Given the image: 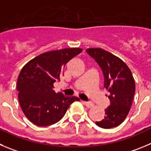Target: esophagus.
<instances>
[{"mask_svg": "<svg viewBox=\"0 0 151 151\" xmlns=\"http://www.w3.org/2000/svg\"><path fill=\"white\" fill-rule=\"evenodd\" d=\"M83 105H85L86 107L88 108H91L93 106H94V104H93V103H91V102H86V101H83Z\"/></svg>", "mask_w": 151, "mask_h": 151, "instance_id": "34e87169", "label": "esophagus"}]
</instances>
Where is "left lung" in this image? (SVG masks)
Here are the masks:
<instances>
[{
	"label": "left lung",
	"mask_w": 151,
	"mask_h": 151,
	"mask_svg": "<svg viewBox=\"0 0 151 151\" xmlns=\"http://www.w3.org/2000/svg\"><path fill=\"white\" fill-rule=\"evenodd\" d=\"M86 52L101 68L104 88L109 92L110 105L105 109L104 119L95 124L104 129L120 125L127 116L133 104L136 84L126 63L119 57L102 48H88Z\"/></svg>",
	"instance_id": "left-lung-1"
}]
</instances>
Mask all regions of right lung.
Masks as SVG:
<instances>
[{"label": "right lung", "mask_w": 151, "mask_h": 151, "mask_svg": "<svg viewBox=\"0 0 151 151\" xmlns=\"http://www.w3.org/2000/svg\"><path fill=\"white\" fill-rule=\"evenodd\" d=\"M83 51L71 47L42 53L29 60L21 71L17 82L18 101L29 121L39 127L58 122L77 97H65L53 90L60 80L66 63Z\"/></svg>", "instance_id": "add662e5"}]
</instances>
